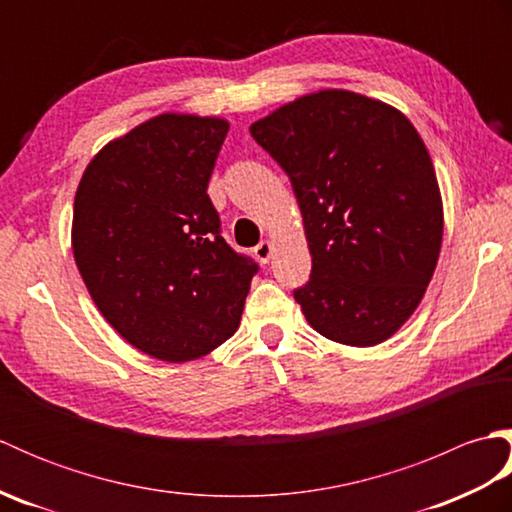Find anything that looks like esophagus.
<instances>
[{
    "label": "esophagus",
    "mask_w": 512,
    "mask_h": 512,
    "mask_svg": "<svg viewBox=\"0 0 512 512\" xmlns=\"http://www.w3.org/2000/svg\"><path fill=\"white\" fill-rule=\"evenodd\" d=\"M255 257H257L262 264H268L270 257H273V242H268V239H264V242H259V244L255 246Z\"/></svg>",
    "instance_id": "1"
}]
</instances>
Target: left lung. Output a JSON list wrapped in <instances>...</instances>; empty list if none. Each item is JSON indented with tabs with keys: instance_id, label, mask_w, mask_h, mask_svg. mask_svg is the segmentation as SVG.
<instances>
[{
	"instance_id": "left-lung-1",
	"label": "left lung",
	"mask_w": 512,
	"mask_h": 512,
	"mask_svg": "<svg viewBox=\"0 0 512 512\" xmlns=\"http://www.w3.org/2000/svg\"><path fill=\"white\" fill-rule=\"evenodd\" d=\"M250 136L288 173L312 255L295 290L325 339L387 341L424 297L442 246V198L427 147L383 101L321 90L277 107Z\"/></svg>"
}]
</instances>
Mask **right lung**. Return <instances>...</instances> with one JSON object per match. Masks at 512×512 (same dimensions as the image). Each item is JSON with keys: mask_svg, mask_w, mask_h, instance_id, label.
<instances>
[{"mask_svg": "<svg viewBox=\"0 0 512 512\" xmlns=\"http://www.w3.org/2000/svg\"><path fill=\"white\" fill-rule=\"evenodd\" d=\"M228 121L167 112L114 138L74 195L72 253L107 323L158 361L213 352L242 319L253 259L206 193Z\"/></svg>", "mask_w": 512, "mask_h": 512, "instance_id": "right-lung-1", "label": "right lung"}]
</instances>
